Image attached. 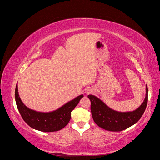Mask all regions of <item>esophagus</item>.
<instances>
[{"instance_id": "obj_1", "label": "esophagus", "mask_w": 160, "mask_h": 160, "mask_svg": "<svg viewBox=\"0 0 160 160\" xmlns=\"http://www.w3.org/2000/svg\"><path fill=\"white\" fill-rule=\"evenodd\" d=\"M89 93H91V91H90L89 90H87V91H85V93H86L87 95H88V94H89Z\"/></svg>"}]
</instances>
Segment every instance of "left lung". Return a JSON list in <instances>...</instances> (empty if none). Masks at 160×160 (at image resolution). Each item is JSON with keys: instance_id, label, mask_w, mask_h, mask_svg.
<instances>
[{"instance_id": "obj_1", "label": "left lung", "mask_w": 160, "mask_h": 160, "mask_svg": "<svg viewBox=\"0 0 160 160\" xmlns=\"http://www.w3.org/2000/svg\"><path fill=\"white\" fill-rule=\"evenodd\" d=\"M146 98L139 107L133 111L120 112L109 108L96 96L89 95L91 111L95 123L99 127L110 132H121L136 123L142 118L148 103V89L146 85Z\"/></svg>"}]
</instances>
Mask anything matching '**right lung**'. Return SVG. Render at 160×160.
I'll list each match as a JSON object with an SVG mask.
<instances>
[{"label": "right lung", "instance_id": "right-lung-1", "mask_svg": "<svg viewBox=\"0 0 160 160\" xmlns=\"http://www.w3.org/2000/svg\"><path fill=\"white\" fill-rule=\"evenodd\" d=\"M82 98L83 95L77 96L55 111L40 112L27 108L19 97L17 84L15 89L16 103L22 118L31 128L44 132H57L65 128L71 119V111Z\"/></svg>", "mask_w": 160, "mask_h": 160}]
</instances>
